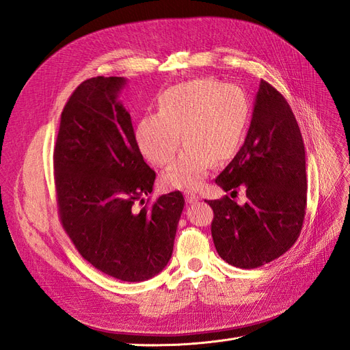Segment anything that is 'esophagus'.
Here are the masks:
<instances>
[{"mask_svg": "<svg viewBox=\"0 0 350 350\" xmlns=\"http://www.w3.org/2000/svg\"><path fill=\"white\" fill-rule=\"evenodd\" d=\"M184 196H185L187 203H196V201L200 200V196L196 193H191V191H185Z\"/></svg>", "mask_w": 350, "mask_h": 350, "instance_id": "esophagus-1", "label": "esophagus"}]
</instances>
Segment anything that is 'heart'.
I'll return each mask as SVG.
<instances>
[{
	"mask_svg": "<svg viewBox=\"0 0 350 350\" xmlns=\"http://www.w3.org/2000/svg\"><path fill=\"white\" fill-rule=\"evenodd\" d=\"M248 115L247 94L237 84L193 79L159 94L157 113L142 116L135 142L146 159L165 166L184 139V150L167 167L163 181L175 188H197L215 162H226L238 152Z\"/></svg>",
	"mask_w": 350,
	"mask_h": 350,
	"instance_id": "1",
	"label": "heart"
}]
</instances>
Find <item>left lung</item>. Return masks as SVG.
Masks as SVG:
<instances>
[{"label": "left lung", "instance_id": "1", "mask_svg": "<svg viewBox=\"0 0 350 350\" xmlns=\"http://www.w3.org/2000/svg\"><path fill=\"white\" fill-rule=\"evenodd\" d=\"M216 184L232 194L243 185L248 198L242 206L228 196L207 201L216 251L230 266H264L298 239L306 208L305 147L289 103L267 81L260 83L245 142Z\"/></svg>", "mask_w": 350, "mask_h": 350}]
</instances>
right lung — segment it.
Listing matches in <instances>:
<instances>
[{"instance_id":"1","label":"right lung","mask_w":350,"mask_h":350,"mask_svg":"<svg viewBox=\"0 0 350 350\" xmlns=\"http://www.w3.org/2000/svg\"><path fill=\"white\" fill-rule=\"evenodd\" d=\"M124 77H93L72 92L54 150L58 215L93 267L122 282H143L172 257L184 197L144 204L156 172L144 162L131 116L118 100Z\"/></svg>"}]
</instances>
